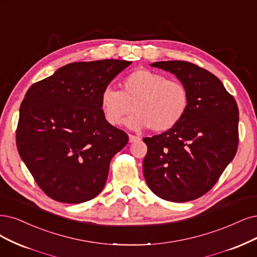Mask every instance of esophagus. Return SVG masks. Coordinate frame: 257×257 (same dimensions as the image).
I'll return each mask as SVG.
<instances>
[{"mask_svg":"<svg viewBox=\"0 0 257 257\" xmlns=\"http://www.w3.org/2000/svg\"><path fill=\"white\" fill-rule=\"evenodd\" d=\"M139 141H141L140 137H137V136H134V135H129V142H130V143H136V142H139Z\"/></svg>","mask_w":257,"mask_h":257,"instance_id":"esophagus-1","label":"esophagus"}]
</instances>
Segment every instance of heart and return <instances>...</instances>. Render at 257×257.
<instances>
[{
	"label": "heart",
	"mask_w": 257,
	"mask_h": 257,
	"mask_svg": "<svg viewBox=\"0 0 257 257\" xmlns=\"http://www.w3.org/2000/svg\"><path fill=\"white\" fill-rule=\"evenodd\" d=\"M120 90L104 88L100 94V110L111 126H119L125 116L130 129L150 127L156 132L175 128L184 118L189 97L185 85L163 74L147 69L136 70L123 78Z\"/></svg>",
	"instance_id": "obj_1"
}]
</instances>
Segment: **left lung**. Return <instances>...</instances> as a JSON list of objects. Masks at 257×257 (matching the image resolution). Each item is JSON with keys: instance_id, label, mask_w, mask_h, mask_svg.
<instances>
[{"instance_id": "1", "label": "left lung", "mask_w": 257, "mask_h": 257, "mask_svg": "<svg viewBox=\"0 0 257 257\" xmlns=\"http://www.w3.org/2000/svg\"><path fill=\"white\" fill-rule=\"evenodd\" d=\"M154 68L173 73L187 90L189 103L175 128L145 138L143 173L149 188L167 201L186 202L216 184L238 147L239 111L222 82L187 61H159Z\"/></svg>"}]
</instances>
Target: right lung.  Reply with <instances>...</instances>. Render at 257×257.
<instances>
[{"mask_svg":"<svg viewBox=\"0 0 257 257\" xmlns=\"http://www.w3.org/2000/svg\"><path fill=\"white\" fill-rule=\"evenodd\" d=\"M130 63H69L27 90L17 147L36 183L54 200L81 203L102 191L111 159L129 138L103 118L100 94Z\"/></svg>","mask_w":257,"mask_h":257,"instance_id":"1","label":"right lung"}]
</instances>
